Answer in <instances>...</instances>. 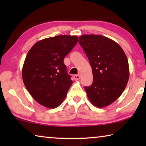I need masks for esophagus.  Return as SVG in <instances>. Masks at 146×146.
<instances>
[{
    "label": "esophagus",
    "mask_w": 146,
    "mask_h": 146,
    "mask_svg": "<svg viewBox=\"0 0 146 146\" xmlns=\"http://www.w3.org/2000/svg\"><path fill=\"white\" fill-rule=\"evenodd\" d=\"M73 78L74 79H75V80H79V79L80 78V76L79 75H73Z\"/></svg>",
    "instance_id": "esophagus-1"
}]
</instances>
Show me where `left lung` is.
<instances>
[{"instance_id": "8db88e82", "label": "left lung", "mask_w": 146, "mask_h": 146, "mask_svg": "<svg viewBox=\"0 0 146 146\" xmlns=\"http://www.w3.org/2000/svg\"><path fill=\"white\" fill-rule=\"evenodd\" d=\"M78 42L92 68V85L84 89L96 107H106L117 99L129 80V69L122 48L111 39L99 35H84Z\"/></svg>"}]
</instances>
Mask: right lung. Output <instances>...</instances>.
Instances as JSON below:
<instances>
[{"label":"right lung","mask_w":146,"mask_h":146,"mask_svg":"<svg viewBox=\"0 0 146 146\" xmlns=\"http://www.w3.org/2000/svg\"><path fill=\"white\" fill-rule=\"evenodd\" d=\"M78 42L77 36L58 35L39 40L29 49L22 75L31 97L40 105H60L73 84L64 58Z\"/></svg>","instance_id":"right-lung-1"}]
</instances>
